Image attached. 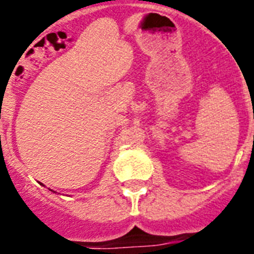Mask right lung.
Instances as JSON below:
<instances>
[{"label": "right lung", "mask_w": 254, "mask_h": 254, "mask_svg": "<svg viewBox=\"0 0 254 254\" xmlns=\"http://www.w3.org/2000/svg\"><path fill=\"white\" fill-rule=\"evenodd\" d=\"M40 183H41V182H40ZM41 185H42V186H45L44 183H41ZM49 190H50V191H53V190H51V189H49ZM53 192H55V191H53Z\"/></svg>", "instance_id": "1"}]
</instances>
